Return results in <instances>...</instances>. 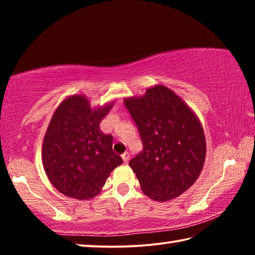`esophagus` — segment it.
Returning <instances> with one entry per match:
<instances>
[{
	"mask_svg": "<svg viewBox=\"0 0 255 255\" xmlns=\"http://www.w3.org/2000/svg\"><path fill=\"white\" fill-rule=\"evenodd\" d=\"M122 157H123V159H124V162H125V163H128V161H129V153H128V152L124 153V154L122 155Z\"/></svg>",
	"mask_w": 255,
	"mask_h": 255,
	"instance_id": "esophagus-1",
	"label": "esophagus"
}]
</instances>
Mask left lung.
Returning a JSON list of instances; mask_svg holds the SVG:
<instances>
[{
    "label": "left lung",
    "instance_id": "obj_1",
    "mask_svg": "<svg viewBox=\"0 0 255 255\" xmlns=\"http://www.w3.org/2000/svg\"><path fill=\"white\" fill-rule=\"evenodd\" d=\"M124 105L139 132L143 149L130 159L146 196L157 201L178 197L196 182L206 157L201 124L190 108L157 85Z\"/></svg>",
    "mask_w": 255,
    "mask_h": 255
}]
</instances>
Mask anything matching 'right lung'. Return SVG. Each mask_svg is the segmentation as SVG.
Masks as SVG:
<instances>
[{
  "mask_svg": "<svg viewBox=\"0 0 255 255\" xmlns=\"http://www.w3.org/2000/svg\"><path fill=\"white\" fill-rule=\"evenodd\" d=\"M111 107L92 110L85 97L73 96L56 109L42 144V164L51 184L65 196L91 199L123 163L112 149L114 137L100 130Z\"/></svg>",
  "mask_w": 255,
  "mask_h": 255,
  "instance_id": "obj_1",
  "label": "right lung"
}]
</instances>
